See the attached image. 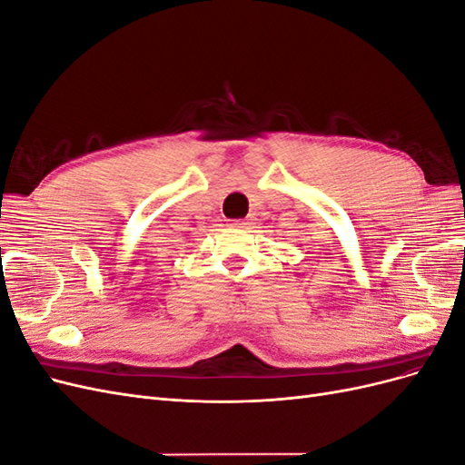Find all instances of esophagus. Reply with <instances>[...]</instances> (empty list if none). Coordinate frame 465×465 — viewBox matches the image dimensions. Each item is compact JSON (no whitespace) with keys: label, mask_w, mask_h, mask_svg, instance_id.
I'll list each match as a JSON object with an SVG mask.
<instances>
[{"label":"esophagus","mask_w":465,"mask_h":465,"mask_svg":"<svg viewBox=\"0 0 465 465\" xmlns=\"http://www.w3.org/2000/svg\"><path fill=\"white\" fill-rule=\"evenodd\" d=\"M231 224H232V227H236V229H250L252 221L250 219H234Z\"/></svg>","instance_id":"obj_1"}]
</instances>
